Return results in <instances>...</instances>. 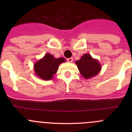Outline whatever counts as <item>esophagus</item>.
<instances>
[{
	"label": "esophagus",
	"instance_id": "1",
	"mask_svg": "<svg viewBox=\"0 0 132 132\" xmlns=\"http://www.w3.org/2000/svg\"><path fill=\"white\" fill-rule=\"evenodd\" d=\"M73 57H70V58H68V59H67V61L69 63H71L72 61H73Z\"/></svg>",
	"mask_w": 132,
	"mask_h": 132
}]
</instances>
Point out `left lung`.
<instances>
[{"label":"left lung","mask_w":132,"mask_h":132,"mask_svg":"<svg viewBox=\"0 0 132 132\" xmlns=\"http://www.w3.org/2000/svg\"><path fill=\"white\" fill-rule=\"evenodd\" d=\"M75 63L80 74L85 79H90L94 77L101 69V64L98 62L96 59H93L91 55L88 53L84 55Z\"/></svg>","instance_id":"obj_1"}]
</instances>
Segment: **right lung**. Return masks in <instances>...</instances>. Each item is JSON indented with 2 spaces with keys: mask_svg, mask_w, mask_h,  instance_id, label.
<instances>
[{
  "mask_svg": "<svg viewBox=\"0 0 132 132\" xmlns=\"http://www.w3.org/2000/svg\"><path fill=\"white\" fill-rule=\"evenodd\" d=\"M63 57L55 59L52 55L47 53L44 57L35 63L34 70L36 75L44 80H50L57 71L59 64L65 62Z\"/></svg>",
  "mask_w": 132,
  "mask_h": 132,
  "instance_id": "add662e5",
  "label": "right lung"
}]
</instances>
